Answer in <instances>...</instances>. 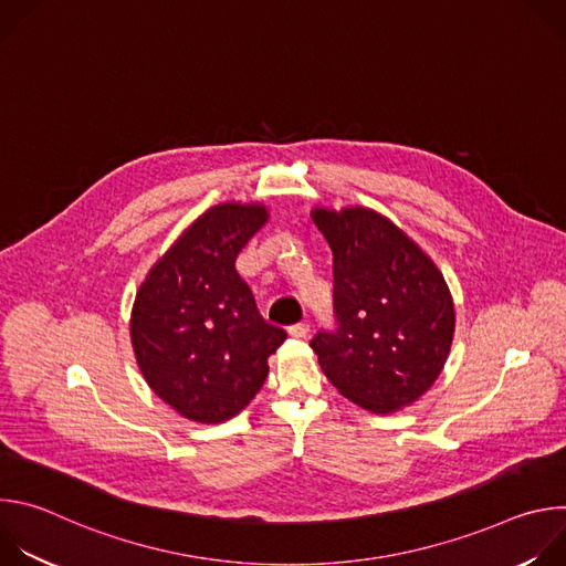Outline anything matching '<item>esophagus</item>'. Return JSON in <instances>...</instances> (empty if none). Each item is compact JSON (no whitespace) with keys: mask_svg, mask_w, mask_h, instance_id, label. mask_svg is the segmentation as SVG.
Wrapping results in <instances>:
<instances>
[{"mask_svg":"<svg viewBox=\"0 0 566 566\" xmlns=\"http://www.w3.org/2000/svg\"><path fill=\"white\" fill-rule=\"evenodd\" d=\"M289 334H291L293 338H306L308 325H306V322H297V325H291V327H289Z\"/></svg>","mask_w":566,"mask_h":566,"instance_id":"1","label":"esophagus"}]
</instances>
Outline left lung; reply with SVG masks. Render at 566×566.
Segmentation results:
<instances>
[{
	"label": "left lung",
	"mask_w": 566,
	"mask_h": 566,
	"mask_svg": "<svg viewBox=\"0 0 566 566\" xmlns=\"http://www.w3.org/2000/svg\"><path fill=\"white\" fill-rule=\"evenodd\" d=\"M334 253V329L313 336L322 371L356 406L387 415L415 402L441 374L454 306L432 260L367 208L313 210Z\"/></svg>",
	"instance_id": "1"
}]
</instances>
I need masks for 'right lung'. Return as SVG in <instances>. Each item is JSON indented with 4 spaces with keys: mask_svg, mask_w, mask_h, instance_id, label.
I'll use <instances>...</instances> for the list:
<instances>
[{
    "mask_svg": "<svg viewBox=\"0 0 566 566\" xmlns=\"http://www.w3.org/2000/svg\"><path fill=\"white\" fill-rule=\"evenodd\" d=\"M266 217L258 203L210 208L154 264L136 295L138 367L154 394L190 421L221 423L244 410L269 376V356L286 340L234 271Z\"/></svg>",
    "mask_w": 566,
    "mask_h": 566,
    "instance_id": "1",
    "label": "right lung"
}]
</instances>
